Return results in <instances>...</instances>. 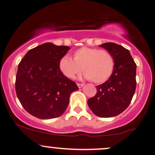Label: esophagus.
<instances>
[{
  "label": "esophagus",
  "mask_w": 155,
  "mask_h": 155,
  "mask_svg": "<svg viewBox=\"0 0 155 155\" xmlns=\"http://www.w3.org/2000/svg\"><path fill=\"white\" fill-rule=\"evenodd\" d=\"M77 85H78V87H79V88H81V87H83V85H84V84H82V83H78Z\"/></svg>",
  "instance_id": "34e87169"
}]
</instances>
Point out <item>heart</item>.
Segmentation results:
<instances>
[{
	"mask_svg": "<svg viewBox=\"0 0 155 155\" xmlns=\"http://www.w3.org/2000/svg\"><path fill=\"white\" fill-rule=\"evenodd\" d=\"M58 66L67 78L73 79L82 69L83 76L86 79L101 84L111 76L115 61L111 53L107 50L83 47L73 53V59L67 56L62 57Z\"/></svg>",
	"mask_w": 155,
	"mask_h": 155,
	"instance_id": "heart-1",
	"label": "heart"
}]
</instances>
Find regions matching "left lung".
Returning a JSON list of instances; mask_svg holds the SVG:
<instances>
[{
    "mask_svg": "<svg viewBox=\"0 0 155 155\" xmlns=\"http://www.w3.org/2000/svg\"><path fill=\"white\" fill-rule=\"evenodd\" d=\"M99 47L110 52L115 67L111 76L97 86L96 95L87 100L93 113L99 117H112L123 112L131 103L136 90V63L127 49L107 42Z\"/></svg>",
    "mask_w": 155,
    "mask_h": 155,
    "instance_id": "1",
    "label": "left lung"
}]
</instances>
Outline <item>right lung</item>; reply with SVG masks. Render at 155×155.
<instances>
[{"label": "right lung", "instance_id": "right-lung-1", "mask_svg": "<svg viewBox=\"0 0 155 155\" xmlns=\"http://www.w3.org/2000/svg\"><path fill=\"white\" fill-rule=\"evenodd\" d=\"M69 50L68 46L45 43L29 50L19 63L16 94L32 116L44 120L60 117L68 106L71 93L79 89L58 66Z\"/></svg>", "mask_w": 155, "mask_h": 155}]
</instances>
